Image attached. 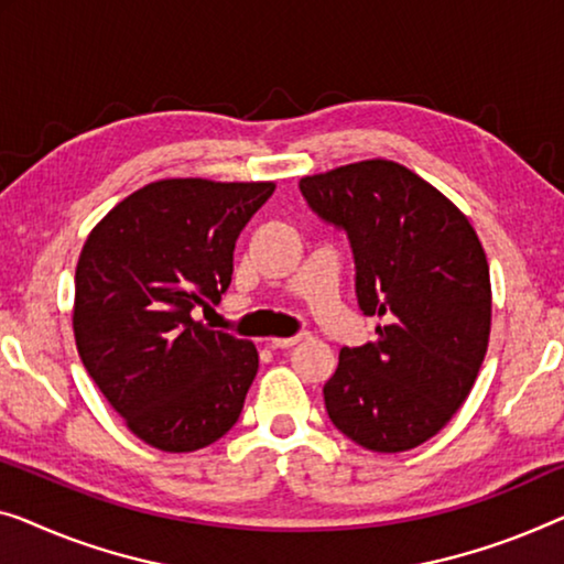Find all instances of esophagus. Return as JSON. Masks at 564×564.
Masks as SVG:
<instances>
[{
  "mask_svg": "<svg viewBox=\"0 0 564 564\" xmlns=\"http://www.w3.org/2000/svg\"><path fill=\"white\" fill-rule=\"evenodd\" d=\"M304 339H308V334L301 332L296 336H285V339H271V347L273 349H291V347H296V344H301Z\"/></svg>",
  "mask_w": 564,
  "mask_h": 564,
  "instance_id": "esophagus-1",
  "label": "esophagus"
}]
</instances>
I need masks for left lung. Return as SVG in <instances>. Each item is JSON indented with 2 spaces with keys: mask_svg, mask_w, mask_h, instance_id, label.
<instances>
[{
  "mask_svg": "<svg viewBox=\"0 0 564 564\" xmlns=\"http://www.w3.org/2000/svg\"><path fill=\"white\" fill-rule=\"evenodd\" d=\"M299 189L347 232L359 308L388 318L375 341L339 351L326 413L367 451L415 448L464 405L489 347L491 283L478 235L433 184L388 159L304 176Z\"/></svg>",
  "mask_w": 564,
  "mask_h": 564,
  "instance_id": "1",
  "label": "left lung"
}]
</instances>
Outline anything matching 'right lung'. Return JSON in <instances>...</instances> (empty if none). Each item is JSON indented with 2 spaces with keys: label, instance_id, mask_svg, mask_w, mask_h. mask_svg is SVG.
<instances>
[{
  "label": "right lung",
  "instance_id": "right-lung-1",
  "mask_svg": "<svg viewBox=\"0 0 564 564\" xmlns=\"http://www.w3.org/2000/svg\"><path fill=\"white\" fill-rule=\"evenodd\" d=\"M273 189V182H151L83 246L78 355L129 431L159 451L205 448L242 413L258 372L253 341L213 332L192 308L228 291L235 240Z\"/></svg>",
  "mask_w": 564,
  "mask_h": 564
}]
</instances>
